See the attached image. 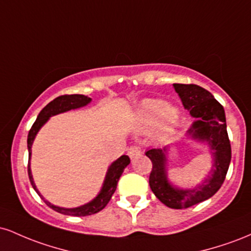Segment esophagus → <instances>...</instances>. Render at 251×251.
<instances>
[{"label": "esophagus", "instance_id": "obj_1", "mask_svg": "<svg viewBox=\"0 0 251 251\" xmlns=\"http://www.w3.org/2000/svg\"><path fill=\"white\" fill-rule=\"evenodd\" d=\"M140 153H142V149H140L138 145H132L127 151V154L129 155V158L138 157Z\"/></svg>", "mask_w": 251, "mask_h": 251}]
</instances>
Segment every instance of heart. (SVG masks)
<instances>
[{
	"mask_svg": "<svg viewBox=\"0 0 251 251\" xmlns=\"http://www.w3.org/2000/svg\"><path fill=\"white\" fill-rule=\"evenodd\" d=\"M139 120L145 127L157 124L159 132L168 133L179 123V111L160 99H149L140 105Z\"/></svg>",
	"mask_w": 251,
	"mask_h": 251,
	"instance_id": "b5f03b06",
	"label": "heart"
}]
</instances>
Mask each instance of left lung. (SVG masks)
<instances>
[{
	"label": "left lung",
	"mask_w": 251,
	"mask_h": 251,
	"mask_svg": "<svg viewBox=\"0 0 251 251\" xmlns=\"http://www.w3.org/2000/svg\"><path fill=\"white\" fill-rule=\"evenodd\" d=\"M175 91L181 99L183 106L197 120L189 133L201 142H208L214 154L211 175L195 189H178L172 186L166 178L165 148L151 149L146 155L151 159L152 170L149 183L155 197L172 209H186L209 200L223 184L231 160V146L226 132V113L209 91L194 83H174Z\"/></svg>",
	"instance_id": "1"
}]
</instances>
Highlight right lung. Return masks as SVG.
Wrapping results in <instances>:
<instances>
[{
    "label": "right lung",
    "mask_w": 251,
    "mask_h": 251,
    "mask_svg": "<svg viewBox=\"0 0 251 251\" xmlns=\"http://www.w3.org/2000/svg\"><path fill=\"white\" fill-rule=\"evenodd\" d=\"M91 100H92L91 98L82 96V94H65V96H60L55 98L53 101H50L48 105H46L45 107L41 109V112L39 113L35 123L33 124V126H31V128L29 129V133H28L27 144H28V152H29V159H30L31 145H33L34 138H35L36 133L39 132V129L41 128L43 124L50 119V117L62 113V112L70 111V109L82 107V106H86L88 102H91ZM128 164H129V158L127 155L124 154L120 158H118L116 162L112 163V165L109 166L100 194L98 195L93 201H89V203L74 209H66V208H60V206L53 205V204H50V201H46L45 198L40 195L39 190L36 189L35 183H34L33 180V177H31L29 160H28V176H29L31 186H33L34 190L37 192V195L42 198L43 201H45L50 208L55 210L57 212H60V214L81 217V216H89V215L97 214V212H99L100 210H102L106 205H107L109 200H111L112 195H113L114 191H116L118 180H119L120 176H122V174L124 172V169H125Z\"/></svg>",
    "instance_id": "add662e5"
}]
</instances>
